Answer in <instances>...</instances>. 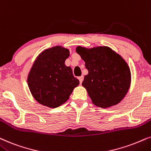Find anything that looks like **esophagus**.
Masks as SVG:
<instances>
[{
	"instance_id": "1",
	"label": "esophagus",
	"mask_w": 151,
	"mask_h": 151,
	"mask_svg": "<svg viewBox=\"0 0 151 151\" xmlns=\"http://www.w3.org/2000/svg\"><path fill=\"white\" fill-rule=\"evenodd\" d=\"M79 80L80 83H81L82 82H83V76H80V77H79Z\"/></svg>"
}]
</instances>
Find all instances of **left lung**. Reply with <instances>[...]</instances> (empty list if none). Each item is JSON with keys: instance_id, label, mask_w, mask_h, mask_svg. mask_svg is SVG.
<instances>
[{"instance_id": "1", "label": "left lung", "mask_w": 151, "mask_h": 151, "mask_svg": "<svg viewBox=\"0 0 151 151\" xmlns=\"http://www.w3.org/2000/svg\"><path fill=\"white\" fill-rule=\"evenodd\" d=\"M76 52L85 61L88 74L82 86L92 102L101 108L116 105L125 97L131 83V73L126 61L111 48L78 46Z\"/></svg>"}]
</instances>
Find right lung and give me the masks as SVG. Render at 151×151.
<instances>
[{
    "mask_svg": "<svg viewBox=\"0 0 151 151\" xmlns=\"http://www.w3.org/2000/svg\"><path fill=\"white\" fill-rule=\"evenodd\" d=\"M69 49L54 46L43 50L36 58L27 75L32 96L41 105L55 108L65 103L79 84L72 70L66 66Z\"/></svg>",
    "mask_w": 151,
    "mask_h": 151,
    "instance_id": "1",
    "label": "right lung"
}]
</instances>
